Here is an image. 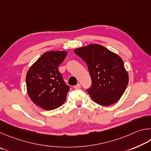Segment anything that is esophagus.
I'll return each mask as SVG.
<instances>
[{
    "label": "esophagus",
    "instance_id": "1",
    "mask_svg": "<svg viewBox=\"0 0 151 151\" xmlns=\"http://www.w3.org/2000/svg\"><path fill=\"white\" fill-rule=\"evenodd\" d=\"M73 88L75 89H80V88H81V85H80V83H78V84H77V85H76V86H73Z\"/></svg>",
    "mask_w": 151,
    "mask_h": 151
}]
</instances>
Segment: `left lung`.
<instances>
[{
    "label": "left lung",
    "instance_id": "1",
    "mask_svg": "<svg viewBox=\"0 0 151 151\" xmlns=\"http://www.w3.org/2000/svg\"><path fill=\"white\" fill-rule=\"evenodd\" d=\"M85 62L92 84L87 91L102 106L120 99L128 85L129 75L119 55L99 44H89L73 50Z\"/></svg>",
    "mask_w": 151,
    "mask_h": 151
}]
</instances>
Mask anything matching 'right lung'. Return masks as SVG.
Listing matches in <instances>:
<instances>
[{"instance_id": "1", "label": "right lung", "mask_w": 151, "mask_h": 151, "mask_svg": "<svg viewBox=\"0 0 151 151\" xmlns=\"http://www.w3.org/2000/svg\"><path fill=\"white\" fill-rule=\"evenodd\" d=\"M67 55L65 51L45 52L26 73L27 93L34 104L45 110L60 107L70 90L63 80L58 66Z\"/></svg>"}]
</instances>
